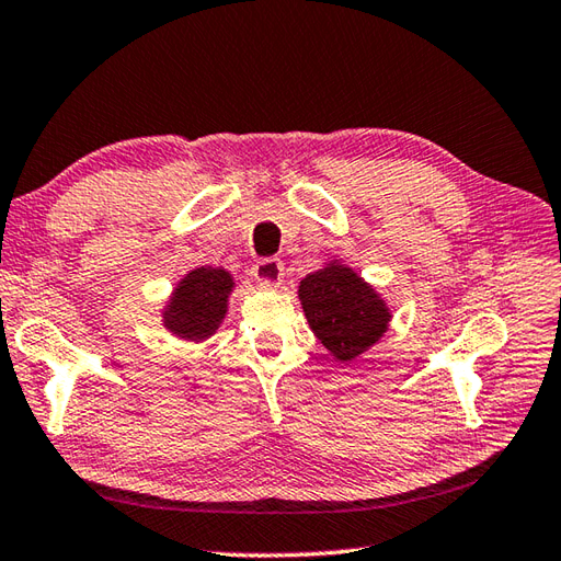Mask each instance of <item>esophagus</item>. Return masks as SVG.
<instances>
[{
	"label": "esophagus",
	"mask_w": 561,
	"mask_h": 561,
	"mask_svg": "<svg viewBox=\"0 0 561 561\" xmlns=\"http://www.w3.org/2000/svg\"><path fill=\"white\" fill-rule=\"evenodd\" d=\"M253 277L261 284L270 286V289H277L284 279V263L279 257H263V261H257L253 265Z\"/></svg>",
	"instance_id": "esophagus-1"
}]
</instances>
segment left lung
Returning a JSON list of instances; mask_svg holds the SVG:
<instances>
[{
	"mask_svg": "<svg viewBox=\"0 0 561 561\" xmlns=\"http://www.w3.org/2000/svg\"><path fill=\"white\" fill-rule=\"evenodd\" d=\"M298 298L312 334L339 363H351L379 343L393 318L375 286L341 261L300 279Z\"/></svg>",
	"mask_w": 561,
	"mask_h": 561,
	"instance_id": "obj_1",
	"label": "left lung"
}]
</instances>
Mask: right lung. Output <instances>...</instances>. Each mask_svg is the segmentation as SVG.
<instances>
[{"label":"right lung","mask_w":561,"mask_h":561,"mask_svg":"<svg viewBox=\"0 0 561 561\" xmlns=\"http://www.w3.org/2000/svg\"><path fill=\"white\" fill-rule=\"evenodd\" d=\"M232 291L234 277L225 267L201 265L190 270L168 298L161 312L163 327L184 341L210 339L225 320Z\"/></svg>","instance_id":"obj_1"}]
</instances>
